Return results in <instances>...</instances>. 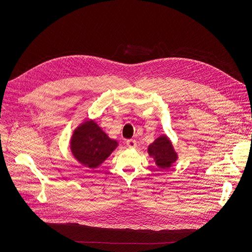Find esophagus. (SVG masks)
Listing matches in <instances>:
<instances>
[{
	"label": "esophagus",
	"instance_id": "esophagus-1",
	"mask_svg": "<svg viewBox=\"0 0 252 252\" xmlns=\"http://www.w3.org/2000/svg\"><path fill=\"white\" fill-rule=\"evenodd\" d=\"M126 146L129 148V149H135L137 147V142L135 139H128L126 141Z\"/></svg>",
	"mask_w": 252,
	"mask_h": 252
}]
</instances>
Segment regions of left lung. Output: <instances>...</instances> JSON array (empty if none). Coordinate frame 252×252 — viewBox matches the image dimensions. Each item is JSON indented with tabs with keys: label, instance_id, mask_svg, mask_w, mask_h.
I'll return each mask as SVG.
<instances>
[{
	"label": "left lung",
	"instance_id": "8db88e82",
	"mask_svg": "<svg viewBox=\"0 0 252 252\" xmlns=\"http://www.w3.org/2000/svg\"><path fill=\"white\" fill-rule=\"evenodd\" d=\"M148 153L159 169H168L177 160L178 155L166 134H161L149 146Z\"/></svg>",
	"mask_w": 252,
	"mask_h": 252
}]
</instances>
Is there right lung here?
Returning a JSON list of instances; mask_svg holds the SVG:
<instances>
[{"instance_id":"right-lung-1","label":"right lung","mask_w":252,"mask_h":252,"mask_svg":"<svg viewBox=\"0 0 252 252\" xmlns=\"http://www.w3.org/2000/svg\"><path fill=\"white\" fill-rule=\"evenodd\" d=\"M119 147L117 139L111 138L94 120H85L74 129L69 149L73 157L84 166H99Z\"/></svg>"}]
</instances>
